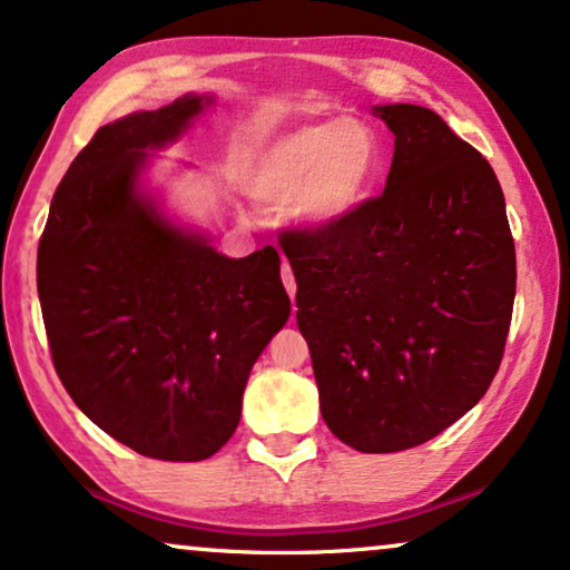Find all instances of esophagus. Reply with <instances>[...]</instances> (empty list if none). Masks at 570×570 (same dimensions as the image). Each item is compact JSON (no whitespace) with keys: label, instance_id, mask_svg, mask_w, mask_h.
<instances>
[{"label":"esophagus","instance_id":"esophagus-1","mask_svg":"<svg viewBox=\"0 0 570 570\" xmlns=\"http://www.w3.org/2000/svg\"><path fill=\"white\" fill-rule=\"evenodd\" d=\"M283 283H285V291H287V295H295V277H293V269H291V264L287 262H283Z\"/></svg>","mask_w":570,"mask_h":570}]
</instances>
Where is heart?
<instances>
[{"label": "heart", "instance_id": "1", "mask_svg": "<svg viewBox=\"0 0 570 570\" xmlns=\"http://www.w3.org/2000/svg\"><path fill=\"white\" fill-rule=\"evenodd\" d=\"M382 169L376 132L361 120H316L272 140L250 173L258 204L287 209L324 227L351 217L372 194Z\"/></svg>", "mask_w": 570, "mask_h": 570}]
</instances>
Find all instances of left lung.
Masks as SVG:
<instances>
[{"label":"left lung","mask_w":570,"mask_h":570,"mask_svg":"<svg viewBox=\"0 0 570 570\" xmlns=\"http://www.w3.org/2000/svg\"><path fill=\"white\" fill-rule=\"evenodd\" d=\"M395 136L384 194L351 217L279 235L322 419L361 453L438 438L498 374L515 246L490 161L440 115L376 107Z\"/></svg>","instance_id":"1"}]
</instances>
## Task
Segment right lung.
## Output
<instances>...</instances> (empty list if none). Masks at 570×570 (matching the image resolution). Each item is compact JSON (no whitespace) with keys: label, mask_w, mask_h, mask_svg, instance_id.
Segmentation results:
<instances>
[{"label":"right lung","mask_w":570,"mask_h":570,"mask_svg":"<svg viewBox=\"0 0 570 570\" xmlns=\"http://www.w3.org/2000/svg\"><path fill=\"white\" fill-rule=\"evenodd\" d=\"M209 99L94 132L51 198L36 285L57 376L99 430L146 458L204 461L233 438L258 353L291 316L272 246L227 258L140 196L146 149Z\"/></svg>","instance_id":"add662e5"}]
</instances>
